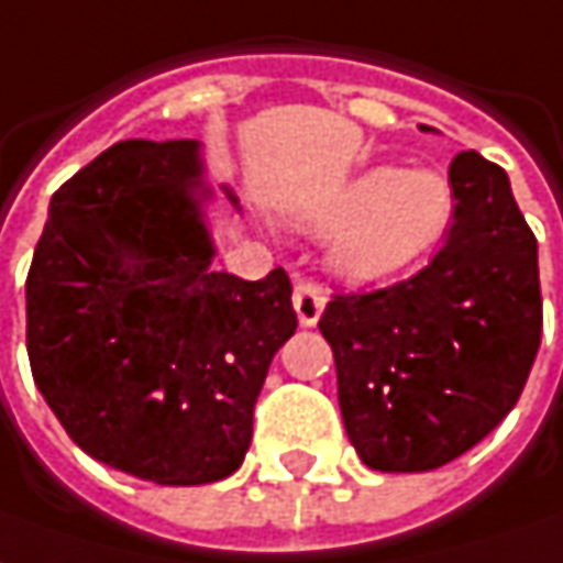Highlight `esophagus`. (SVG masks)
<instances>
[{
    "label": "esophagus",
    "mask_w": 563,
    "mask_h": 563,
    "mask_svg": "<svg viewBox=\"0 0 563 563\" xmlns=\"http://www.w3.org/2000/svg\"><path fill=\"white\" fill-rule=\"evenodd\" d=\"M324 306H328V296H324V289H321L318 283H311V280L296 283L292 308H296V314H299V324H302V328H314V324H318V318H321V311H324Z\"/></svg>",
    "instance_id": "esophagus-1"
}]
</instances>
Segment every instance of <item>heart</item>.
<instances>
[{"label":"heart","instance_id":"heart-1","mask_svg":"<svg viewBox=\"0 0 563 563\" xmlns=\"http://www.w3.org/2000/svg\"><path fill=\"white\" fill-rule=\"evenodd\" d=\"M453 217V191L428 169L375 166L346 185L321 213V227H343L333 264L355 280L397 274L444 235Z\"/></svg>","mask_w":563,"mask_h":563}]
</instances>
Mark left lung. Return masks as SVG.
<instances>
[{"mask_svg":"<svg viewBox=\"0 0 563 563\" xmlns=\"http://www.w3.org/2000/svg\"><path fill=\"white\" fill-rule=\"evenodd\" d=\"M451 188L441 252L409 280L333 296L318 321L346 434L378 473H428L476 448L539 353V245L507 173L463 151Z\"/></svg>","mask_w":563,"mask_h":563,"instance_id":"8db88e82","label":"left lung"}]
</instances>
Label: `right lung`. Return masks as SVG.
Here are the masks:
<instances>
[{
  "label": "right lung",
  "mask_w": 563,
  "mask_h": 563,
  "mask_svg": "<svg viewBox=\"0 0 563 563\" xmlns=\"http://www.w3.org/2000/svg\"><path fill=\"white\" fill-rule=\"evenodd\" d=\"M210 198L198 141H119L53 195L27 274L43 400L81 451L157 485L233 476L296 333L286 271L210 267Z\"/></svg>",
  "instance_id": "obj_1"
}]
</instances>
